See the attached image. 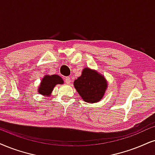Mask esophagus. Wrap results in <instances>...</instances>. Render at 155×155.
<instances>
[{"instance_id": "esophagus-1", "label": "esophagus", "mask_w": 155, "mask_h": 155, "mask_svg": "<svg viewBox=\"0 0 155 155\" xmlns=\"http://www.w3.org/2000/svg\"><path fill=\"white\" fill-rule=\"evenodd\" d=\"M64 80H65V82L67 84H69L71 83V79H70V77H68V76H66V77L64 78Z\"/></svg>"}]
</instances>
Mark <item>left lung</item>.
Wrapping results in <instances>:
<instances>
[{
    "label": "left lung",
    "instance_id": "obj_1",
    "mask_svg": "<svg viewBox=\"0 0 155 155\" xmlns=\"http://www.w3.org/2000/svg\"><path fill=\"white\" fill-rule=\"evenodd\" d=\"M74 86L85 102L97 103L104 96L108 84L104 76L86 67L82 70L81 75L74 81Z\"/></svg>",
    "mask_w": 155,
    "mask_h": 155
}]
</instances>
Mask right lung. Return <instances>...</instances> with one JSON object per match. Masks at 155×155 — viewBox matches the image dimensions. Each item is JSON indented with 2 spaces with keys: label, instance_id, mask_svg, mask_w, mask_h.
Wrapping results in <instances>:
<instances>
[{
  "label": "right lung",
  "instance_id": "add662e5",
  "mask_svg": "<svg viewBox=\"0 0 155 155\" xmlns=\"http://www.w3.org/2000/svg\"><path fill=\"white\" fill-rule=\"evenodd\" d=\"M64 82L62 78L57 74H46L41 79L40 85L38 87V94L44 95V97H49L54 87L57 84H63Z\"/></svg>",
  "mask_w": 155,
  "mask_h": 155
}]
</instances>
